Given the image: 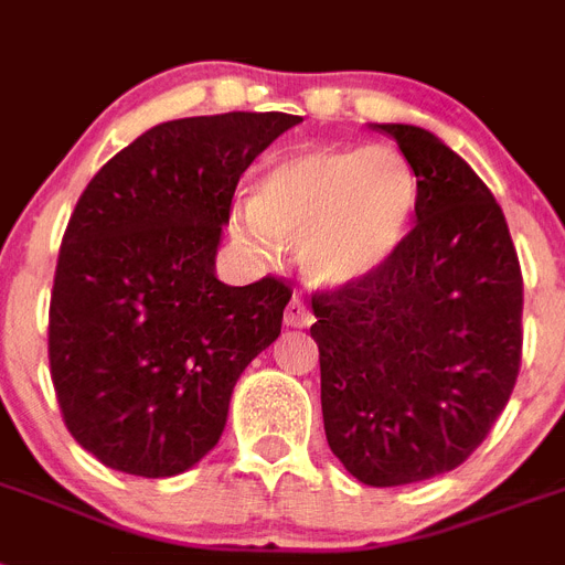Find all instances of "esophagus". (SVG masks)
<instances>
[{
	"instance_id": "1",
	"label": "esophagus",
	"mask_w": 565,
	"mask_h": 565,
	"mask_svg": "<svg viewBox=\"0 0 565 565\" xmlns=\"http://www.w3.org/2000/svg\"><path fill=\"white\" fill-rule=\"evenodd\" d=\"M284 324L287 327H310L312 324V312L310 307L305 305V298L292 296L287 310H284Z\"/></svg>"
}]
</instances>
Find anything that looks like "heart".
I'll return each instance as SVG.
<instances>
[{
    "label": "heart",
    "mask_w": 565,
    "mask_h": 565,
    "mask_svg": "<svg viewBox=\"0 0 565 565\" xmlns=\"http://www.w3.org/2000/svg\"><path fill=\"white\" fill-rule=\"evenodd\" d=\"M419 206V178L393 146H305L278 154L249 189L232 232L258 253L296 244L310 281L359 284L385 269Z\"/></svg>",
    "instance_id": "heart-1"
}]
</instances>
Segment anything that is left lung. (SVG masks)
<instances>
[{
    "label": "left lung",
    "instance_id": "left-lung-1",
    "mask_svg": "<svg viewBox=\"0 0 565 565\" xmlns=\"http://www.w3.org/2000/svg\"><path fill=\"white\" fill-rule=\"evenodd\" d=\"M373 129L419 178L416 226L385 269L312 296L330 451L373 488L454 471L509 405L523 273L500 203L457 151L405 122Z\"/></svg>",
    "mask_w": 565,
    "mask_h": 565
}]
</instances>
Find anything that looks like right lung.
Wrapping results in <instances>:
<instances>
[{
	"label": "right lung",
	"mask_w": 565,
	"mask_h": 565,
	"mask_svg": "<svg viewBox=\"0 0 565 565\" xmlns=\"http://www.w3.org/2000/svg\"><path fill=\"white\" fill-rule=\"evenodd\" d=\"M301 117L160 122L79 194L56 260L49 359L65 428L135 477H174L224 434L232 387L281 333L290 287L217 281L241 174Z\"/></svg>",
	"instance_id": "1"
}]
</instances>
